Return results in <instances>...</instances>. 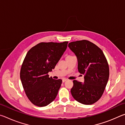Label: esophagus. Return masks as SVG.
<instances>
[{
    "mask_svg": "<svg viewBox=\"0 0 125 125\" xmlns=\"http://www.w3.org/2000/svg\"><path fill=\"white\" fill-rule=\"evenodd\" d=\"M67 79H65V78H63V79H62V82H63V83H64V82H65V81H67Z\"/></svg>",
    "mask_w": 125,
    "mask_h": 125,
    "instance_id": "esophagus-1",
    "label": "esophagus"
}]
</instances>
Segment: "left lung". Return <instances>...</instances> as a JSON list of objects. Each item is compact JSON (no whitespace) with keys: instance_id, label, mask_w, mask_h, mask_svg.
<instances>
[{"instance_id":"1","label":"left lung","mask_w":125,"mask_h":125,"mask_svg":"<svg viewBox=\"0 0 125 125\" xmlns=\"http://www.w3.org/2000/svg\"><path fill=\"white\" fill-rule=\"evenodd\" d=\"M68 47L78 59V69L84 75V82L73 80L72 95L78 102L92 105L102 96L109 77L108 62L103 51L83 40L70 42Z\"/></svg>"}]
</instances>
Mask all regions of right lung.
I'll list each match as a JSON object with an SVG mask.
<instances>
[{
    "label": "right lung",
    "instance_id": "1",
    "mask_svg": "<svg viewBox=\"0 0 125 125\" xmlns=\"http://www.w3.org/2000/svg\"><path fill=\"white\" fill-rule=\"evenodd\" d=\"M68 42H40L27 52L20 76L25 94L33 105L45 106L57 95L62 80L50 78L48 73L60 60Z\"/></svg>",
    "mask_w": 125,
    "mask_h": 125
}]
</instances>
